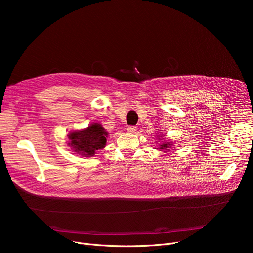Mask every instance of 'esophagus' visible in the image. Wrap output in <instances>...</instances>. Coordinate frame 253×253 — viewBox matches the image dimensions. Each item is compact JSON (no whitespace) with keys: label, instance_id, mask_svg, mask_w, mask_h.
Instances as JSON below:
<instances>
[{"label":"esophagus","instance_id":"1","mask_svg":"<svg viewBox=\"0 0 253 253\" xmlns=\"http://www.w3.org/2000/svg\"><path fill=\"white\" fill-rule=\"evenodd\" d=\"M127 131L129 132V133H135V132L137 131V128L135 126H129L127 128Z\"/></svg>","mask_w":253,"mask_h":253}]
</instances>
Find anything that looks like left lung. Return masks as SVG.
I'll list each match as a JSON object with an SVG mask.
<instances>
[{
	"label": "left lung",
	"mask_w": 253,
	"mask_h": 253,
	"mask_svg": "<svg viewBox=\"0 0 253 253\" xmlns=\"http://www.w3.org/2000/svg\"><path fill=\"white\" fill-rule=\"evenodd\" d=\"M156 136H157V139L158 140H161V142L160 141H157L159 144H158V148L160 149L161 151H164L165 153H167V152H169V151H171V149H172V147H173V142L172 141H168V140H165V138H164V134L163 133H158V134H156Z\"/></svg>",
	"instance_id": "1"
}]
</instances>
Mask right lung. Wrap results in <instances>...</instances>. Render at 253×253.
Wrapping results in <instances>:
<instances>
[{"instance_id": "1", "label": "right lung", "mask_w": 253, "mask_h": 253, "mask_svg": "<svg viewBox=\"0 0 253 253\" xmlns=\"http://www.w3.org/2000/svg\"><path fill=\"white\" fill-rule=\"evenodd\" d=\"M109 133L100 123H91L87 128L69 132L68 145L73 152L83 157H93L105 147Z\"/></svg>"}]
</instances>
